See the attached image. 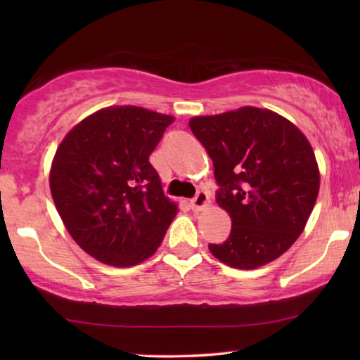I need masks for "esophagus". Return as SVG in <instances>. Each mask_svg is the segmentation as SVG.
<instances>
[{
	"instance_id": "1",
	"label": "esophagus",
	"mask_w": 360,
	"mask_h": 360,
	"mask_svg": "<svg viewBox=\"0 0 360 360\" xmlns=\"http://www.w3.org/2000/svg\"><path fill=\"white\" fill-rule=\"evenodd\" d=\"M208 203H210V198H208V193L206 192H198L197 195H195V198L192 200L191 202V205H192V210L195 211V212H198V211H203L206 206H208Z\"/></svg>"
}]
</instances>
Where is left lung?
Instances as JSON below:
<instances>
[{"instance_id":"obj_1","label":"left lung","mask_w":360,"mask_h":360,"mask_svg":"<svg viewBox=\"0 0 360 360\" xmlns=\"http://www.w3.org/2000/svg\"><path fill=\"white\" fill-rule=\"evenodd\" d=\"M221 186L216 202L231 219L217 260L238 270L270 264L304 230L319 193V167L307 136L283 115L254 106L188 120Z\"/></svg>"}]
</instances>
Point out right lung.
<instances>
[{"label":"right lung","mask_w":360,"mask_h":360,"mask_svg":"<svg viewBox=\"0 0 360 360\" xmlns=\"http://www.w3.org/2000/svg\"><path fill=\"white\" fill-rule=\"evenodd\" d=\"M173 115L109 106L66 133L49 184L71 238L101 264L133 266L162 245L178 205L163 195L150 152Z\"/></svg>","instance_id":"1"}]
</instances>
